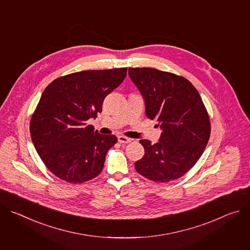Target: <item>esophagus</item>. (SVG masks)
<instances>
[{
	"mask_svg": "<svg viewBox=\"0 0 250 250\" xmlns=\"http://www.w3.org/2000/svg\"><path fill=\"white\" fill-rule=\"evenodd\" d=\"M118 140H119V142H121V144H128V142L131 141L130 138H128L126 136H124V135H120L118 137Z\"/></svg>",
	"mask_w": 250,
	"mask_h": 250,
	"instance_id": "esophagus-1",
	"label": "esophagus"
}]
</instances>
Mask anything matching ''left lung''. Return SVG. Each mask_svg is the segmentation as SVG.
Returning a JSON list of instances; mask_svg holds the SVG:
<instances>
[{"label": "left lung", "mask_w": 250, "mask_h": 250, "mask_svg": "<svg viewBox=\"0 0 250 250\" xmlns=\"http://www.w3.org/2000/svg\"><path fill=\"white\" fill-rule=\"evenodd\" d=\"M128 75L146 101V117L162 129L159 142L139 140L145 155L135 170L154 182L186 174L203 154L210 122L201 96L186 78L154 68H128Z\"/></svg>", "instance_id": "left-lung-1"}]
</instances>
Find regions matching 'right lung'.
I'll return each instance as SVG.
<instances>
[{
  "mask_svg": "<svg viewBox=\"0 0 250 250\" xmlns=\"http://www.w3.org/2000/svg\"><path fill=\"white\" fill-rule=\"evenodd\" d=\"M126 71H80L53 80L43 91L30 119V136L44 165L59 179L80 184L102 172L118 138L94 131L87 121L102 112L104 98L122 84Z\"/></svg>",
  "mask_w": 250,
  "mask_h": 250,
  "instance_id": "add662e5",
  "label": "right lung"
}]
</instances>
